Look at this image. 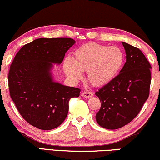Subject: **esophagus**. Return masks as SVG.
<instances>
[{"instance_id":"esophagus-1","label":"esophagus","mask_w":160,"mask_h":160,"mask_svg":"<svg viewBox=\"0 0 160 160\" xmlns=\"http://www.w3.org/2000/svg\"><path fill=\"white\" fill-rule=\"evenodd\" d=\"M93 95V93L92 92H87L85 91L82 93V96L84 98H91L92 96Z\"/></svg>"}]
</instances>
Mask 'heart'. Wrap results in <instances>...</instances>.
Listing matches in <instances>:
<instances>
[{
    "instance_id": "obj_1",
    "label": "heart",
    "mask_w": 160,
    "mask_h": 160,
    "mask_svg": "<svg viewBox=\"0 0 160 160\" xmlns=\"http://www.w3.org/2000/svg\"><path fill=\"white\" fill-rule=\"evenodd\" d=\"M124 62V53L119 48L91 42L75 51L74 61L66 59L64 69L67 76L74 81L82 78V72H87L90 83L102 86L117 76Z\"/></svg>"
}]
</instances>
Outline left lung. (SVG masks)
I'll return each instance as SVG.
<instances>
[{"label": "left lung", "mask_w": 160, "mask_h": 160, "mask_svg": "<svg viewBox=\"0 0 160 160\" xmlns=\"http://www.w3.org/2000/svg\"><path fill=\"white\" fill-rule=\"evenodd\" d=\"M126 62L112 81L95 95L101 106L96 121L102 128L115 130L130 123L138 114L149 96L151 66L137 48L122 42Z\"/></svg>", "instance_id": "1"}]
</instances>
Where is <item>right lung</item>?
<instances>
[{
    "label": "right lung",
    "instance_id": "1",
    "mask_svg": "<svg viewBox=\"0 0 160 160\" xmlns=\"http://www.w3.org/2000/svg\"><path fill=\"white\" fill-rule=\"evenodd\" d=\"M75 41L71 38H40L19 50L10 65V97L22 116L40 130H49L64 122L68 101L80 89L55 82L53 64H61Z\"/></svg>",
    "mask_w": 160,
    "mask_h": 160
}]
</instances>
